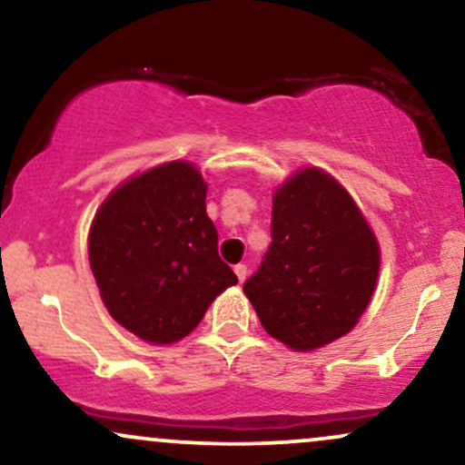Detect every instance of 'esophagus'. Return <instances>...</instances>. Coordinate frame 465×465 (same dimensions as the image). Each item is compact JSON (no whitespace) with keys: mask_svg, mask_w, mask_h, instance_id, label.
Returning a JSON list of instances; mask_svg holds the SVG:
<instances>
[{"mask_svg":"<svg viewBox=\"0 0 465 465\" xmlns=\"http://www.w3.org/2000/svg\"><path fill=\"white\" fill-rule=\"evenodd\" d=\"M233 273L238 275V282L247 280V264H236L233 266Z\"/></svg>","mask_w":465,"mask_h":465,"instance_id":"1","label":"esophagus"}]
</instances>
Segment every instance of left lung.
Segmentation results:
<instances>
[{"instance_id": "8db88e82", "label": "left lung", "mask_w": 465, "mask_h": 465, "mask_svg": "<svg viewBox=\"0 0 465 465\" xmlns=\"http://www.w3.org/2000/svg\"><path fill=\"white\" fill-rule=\"evenodd\" d=\"M271 242L244 295L262 328L295 351L341 339L370 306L381 247L350 192L302 168L273 192Z\"/></svg>"}]
</instances>
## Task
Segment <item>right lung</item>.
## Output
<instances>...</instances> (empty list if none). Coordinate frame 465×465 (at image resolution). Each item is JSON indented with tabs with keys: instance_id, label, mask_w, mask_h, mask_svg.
<instances>
[{
	"instance_id": "1",
	"label": "right lung",
	"mask_w": 465,
	"mask_h": 465,
	"mask_svg": "<svg viewBox=\"0 0 465 465\" xmlns=\"http://www.w3.org/2000/svg\"><path fill=\"white\" fill-rule=\"evenodd\" d=\"M205 194L199 168L177 159L133 174L94 216L89 264L100 297L111 317L146 343H177L238 284L218 255Z\"/></svg>"
}]
</instances>
